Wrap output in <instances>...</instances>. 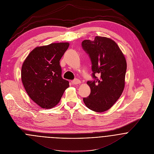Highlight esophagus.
Here are the masks:
<instances>
[{
  "mask_svg": "<svg viewBox=\"0 0 154 154\" xmlns=\"http://www.w3.org/2000/svg\"><path fill=\"white\" fill-rule=\"evenodd\" d=\"M72 83L73 84H79L81 83V81L77 78H75L72 81Z\"/></svg>",
  "mask_w": 154,
  "mask_h": 154,
  "instance_id": "34e87169",
  "label": "esophagus"
}]
</instances>
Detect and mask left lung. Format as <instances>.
Here are the masks:
<instances>
[{"instance_id": "obj_1", "label": "left lung", "mask_w": 154, "mask_h": 154, "mask_svg": "<svg viewBox=\"0 0 154 154\" xmlns=\"http://www.w3.org/2000/svg\"><path fill=\"white\" fill-rule=\"evenodd\" d=\"M83 50L91 63L92 81L87 84L90 94L83 101L90 110H107L119 99L123 91L127 63L124 54L113 40L96 36L94 41L82 42Z\"/></svg>"}]
</instances>
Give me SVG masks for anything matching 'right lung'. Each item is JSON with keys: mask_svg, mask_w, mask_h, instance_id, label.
<instances>
[{"mask_svg": "<svg viewBox=\"0 0 154 154\" xmlns=\"http://www.w3.org/2000/svg\"><path fill=\"white\" fill-rule=\"evenodd\" d=\"M67 42L38 47L23 63L21 78L27 94L42 108L50 109L59 102L69 82L62 78L59 60L69 48Z\"/></svg>", "mask_w": 154, "mask_h": 154, "instance_id": "obj_1", "label": "right lung"}]
</instances>
